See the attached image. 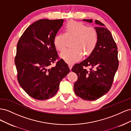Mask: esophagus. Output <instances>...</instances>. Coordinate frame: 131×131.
I'll return each instance as SVG.
<instances>
[{"label":"esophagus","mask_w":131,"mask_h":131,"mask_svg":"<svg viewBox=\"0 0 131 131\" xmlns=\"http://www.w3.org/2000/svg\"><path fill=\"white\" fill-rule=\"evenodd\" d=\"M68 66H69V69H70V70L72 69V67H73V64H68Z\"/></svg>","instance_id":"esophagus-1"}]
</instances>
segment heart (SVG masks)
I'll use <instances>...</instances> for the list:
<instances>
[{"mask_svg": "<svg viewBox=\"0 0 131 131\" xmlns=\"http://www.w3.org/2000/svg\"><path fill=\"white\" fill-rule=\"evenodd\" d=\"M73 39L72 49L66 50L60 54V57L68 63H73L84 56H89L96 48L98 42V33L92 27H88L84 23L73 20L69 21L64 28V34L55 35L53 44L59 51L66 47V40Z\"/></svg>", "mask_w": 131, "mask_h": 131, "instance_id": "b5f03b06", "label": "heart"}]
</instances>
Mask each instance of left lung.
Returning a JSON list of instances; mask_svg holds the SVG:
<instances>
[{"instance_id": "8db88e82", "label": "left lung", "mask_w": 131, "mask_h": 131, "mask_svg": "<svg viewBox=\"0 0 131 131\" xmlns=\"http://www.w3.org/2000/svg\"><path fill=\"white\" fill-rule=\"evenodd\" d=\"M83 21L92 23V19ZM95 23L98 37L96 48L88 58L72 69L78 77L74 92L86 101L96 100L108 92L118 66L117 47L112 33L100 21L96 20ZM87 66L91 67L89 71L84 68Z\"/></svg>"}]
</instances>
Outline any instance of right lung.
Masks as SVG:
<instances>
[{
  "label": "right lung",
  "instance_id": "right-lung-1",
  "mask_svg": "<svg viewBox=\"0 0 131 131\" xmlns=\"http://www.w3.org/2000/svg\"><path fill=\"white\" fill-rule=\"evenodd\" d=\"M63 21V19L37 21L27 28L18 41L15 59L18 81L35 100L54 96L59 83L70 72L62 59L55 67H50L58 58L53 39Z\"/></svg>",
  "mask_w": 131,
  "mask_h": 131
}]
</instances>
